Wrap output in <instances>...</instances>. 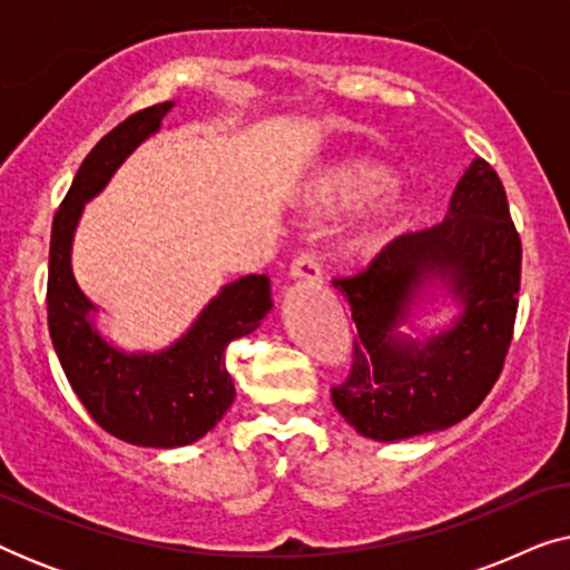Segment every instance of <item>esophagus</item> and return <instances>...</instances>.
<instances>
[{"label":"esophagus","mask_w":570,"mask_h":570,"mask_svg":"<svg viewBox=\"0 0 570 570\" xmlns=\"http://www.w3.org/2000/svg\"><path fill=\"white\" fill-rule=\"evenodd\" d=\"M293 279H306V283H318L322 279V262L316 252H301L291 264Z\"/></svg>","instance_id":"34e87169"}]
</instances>
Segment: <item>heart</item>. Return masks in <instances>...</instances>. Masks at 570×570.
Wrapping results in <instances>:
<instances>
[{
    "instance_id": "heart-1",
    "label": "heart",
    "mask_w": 570,
    "mask_h": 570,
    "mask_svg": "<svg viewBox=\"0 0 570 570\" xmlns=\"http://www.w3.org/2000/svg\"><path fill=\"white\" fill-rule=\"evenodd\" d=\"M392 181L386 168L373 166V163L357 160L350 163V166L340 168L337 174H332L324 181L314 186V191L308 194V205L314 209H334V207H350L357 205V202L373 197V194L384 189V186ZM407 217V205L404 202H392L381 213L373 217V220L365 225L361 236H357L355 246L357 248H371L376 246L386 233L400 228Z\"/></svg>"
}]
</instances>
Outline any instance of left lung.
I'll list each match as a JSON object with an SVG mask.
<instances>
[{
    "label": "left lung",
    "mask_w": 570,
    "mask_h": 570,
    "mask_svg": "<svg viewBox=\"0 0 570 570\" xmlns=\"http://www.w3.org/2000/svg\"><path fill=\"white\" fill-rule=\"evenodd\" d=\"M435 276L465 303L449 333L425 346L393 334L414 293ZM521 238L501 178L474 158L439 225L396 236L355 275L334 277L357 337L332 402L357 433L402 441L443 431L480 407L513 340Z\"/></svg>",
    "instance_id": "8db88e82"
}]
</instances>
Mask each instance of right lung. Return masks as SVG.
Segmentation results:
<instances>
[{
	"label": "right lung",
	"instance_id": "1",
	"mask_svg": "<svg viewBox=\"0 0 570 570\" xmlns=\"http://www.w3.org/2000/svg\"><path fill=\"white\" fill-rule=\"evenodd\" d=\"M170 106L166 100L127 116L82 160L53 215L46 285L49 334L77 400L114 439L147 449L186 446L213 431L236 396L225 350L254 332L272 306L267 275L240 277L223 287L184 340L158 355H124L90 326L92 303L77 287L69 267L75 225L85 202L104 189L121 160L160 127Z\"/></svg>",
	"mask_w": 570,
	"mask_h": 570
}]
</instances>
